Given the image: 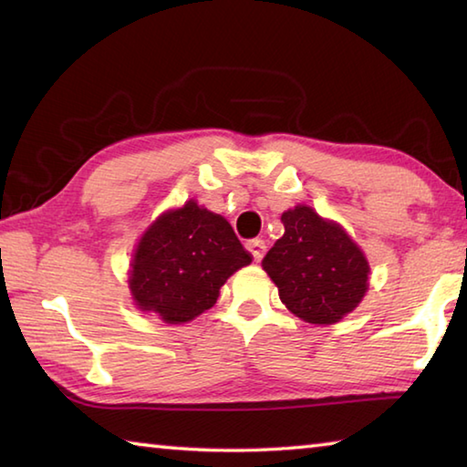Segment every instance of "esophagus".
Wrapping results in <instances>:
<instances>
[{"instance_id":"esophagus-1","label":"esophagus","mask_w":467,"mask_h":467,"mask_svg":"<svg viewBox=\"0 0 467 467\" xmlns=\"http://www.w3.org/2000/svg\"><path fill=\"white\" fill-rule=\"evenodd\" d=\"M247 251L253 255V262H262L264 253H265V243L262 239H253L247 243Z\"/></svg>"}]
</instances>
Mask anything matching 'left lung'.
Instances as JSON below:
<instances>
[{"label": "left lung", "mask_w": 467, "mask_h": 467, "mask_svg": "<svg viewBox=\"0 0 467 467\" xmlns=\"http://www.w3.org/2000/svg\"><path fill=\"white\" fill-rule=\"evenodd\" d=\"M284 234L262 267L286 309L313 326H334L362 303L370 265L342 224L298 203L282 214Z\"/></svg>", "instance_id": "left-lung-1"}]
</instances>
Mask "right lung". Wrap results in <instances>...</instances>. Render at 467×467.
<instances>
[{
  "instance_id": "add662e5",
  "label": "right lung",
  "mask_w": 467,
  "mask_h": 467,
  "mask_svg": "<svg viewBox=\"0 0 467 467\" xmlns=\"http://www.w3.org/2000/svg\"><path fill=\"white\" fill-rule=\"evenodd\" d=\"M251 262L224 216L187 200L140 236L128 275L131 300L141 313L181 326L212 309L223 284Z\"/></svg>"
}]
</instances>
